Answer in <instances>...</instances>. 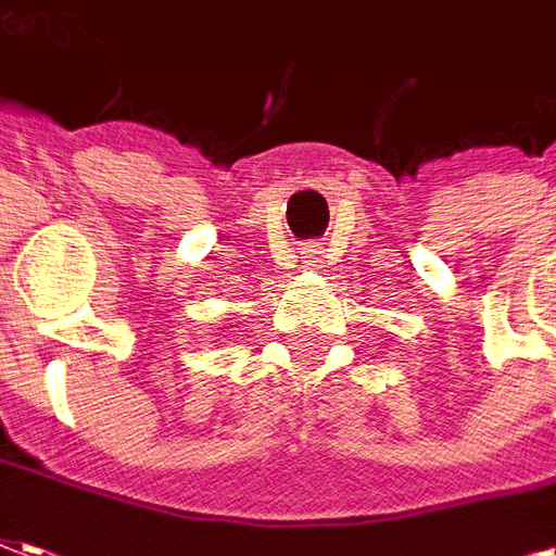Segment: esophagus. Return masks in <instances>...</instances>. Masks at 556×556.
<instances>
[{
    "label": "esophagus",
    "instance_id": "34e87169",
    "mask_svg": "<svg viewBox=\"0 0 556 556\" xmlns=\"http://www.w3.org/2000/svg\"><path fill=\"white\" fill-rule=\"evenodd\" d=\"M318 253H320V250H309V256H306V267H309V270H318V267H324V265H320L324 258H320Z\"/></svg>",
    "mask_w": 556,
    "mask_h": 556
}]
</instances>
